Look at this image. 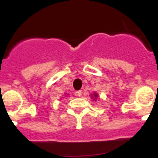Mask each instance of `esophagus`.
I'll return each mask as SVG.
<instances>
[{"label": "esophagus", "instance_id": "obj_1", "mask_svg": "<svg viewBox=\"0 0 158 158\" xmlns=\"http://www.w3.org/2000/svg\"><path fill=\"white\" fill-rule=\"evenodd\" d=\"M76 96H81V90H79V91H77L76 92Z\"/></svg>", "mask_w": 158, "mask_h": 158}]
</instances>
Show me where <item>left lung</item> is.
Returning a JSON list of instances; mask_svg holds the SVG:
<instances>
[{
  "mask_svg": "<svg viewBox=\"0 0 158 158\" xmlns=\"http://www.w3.org/2000/svg\"><path fill=\"white\" fill-rule=\"evenodd\" d=\"M91 97L92 99L94 100V101H96V100H97V98H98V93H93V94H91Z\"/></svg>",
  "mask_w": 158,
  "mask_h": 158,
  "instance_id": "8db88e82",
  "label": "left lung"
}]
</instances>
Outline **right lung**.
Masks as SVG:
<instances>
[{
  "label": "right lung",
  "mask_w": 158,
  "mask_h": 158,
  "mask_svg": "<svg viewBox=\"0 0 158 158\" xmlns=\"http://www.w3.org/2000/svg\"><path fill=\"white\" fill-rule=\"evenodd\" d=\"M65 95H69V94H65Z\"/></svg>",
  "instance_id": "right-lung-1"
}]
</instances>
